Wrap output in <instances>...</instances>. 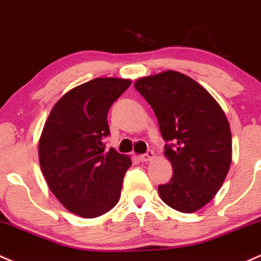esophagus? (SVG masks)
<instances>
[{"mask_svg": "<svg viewBox=\"0 0 261 261\" xmlns=\"http://www.w3.org/2000/svg\"><path fill=\"white\" fill-rule=\"evenodd\" d=\"M155 158V153H153V151H151V150H149L146 153H144V155H140V160L141 161H150L152 160V159Z\"/></svg>", "mask_w": 261, "mask_h": 261, "instance_id": "1", "label": "esophagus"}]
</instances>
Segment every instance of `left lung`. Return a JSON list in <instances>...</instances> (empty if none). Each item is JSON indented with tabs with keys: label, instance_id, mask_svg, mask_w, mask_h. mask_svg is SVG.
<instances>
[{
	"label": "left lung",
	"instance_id": "1",
	"mask_svg": "<svg viewBox=\"0 0 261 261\" xmlns=\"http://www.w3.org/2000/svg\"><path fill=\"white\" fill-rule=\"evenodd\" d=\"M135 89L150 103L165 140L172 177L159 185L163 201L194 213L216 195L231 164V131L220 105L201 85L176 71L140 79Z\"/></svg>",
	"mask_w": 261,
	"mask_h": 261
}]
</instances>
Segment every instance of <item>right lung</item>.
I'll return each mask as SVG.
<instances>
[{
	"label": "right lung",
	"instance_id": "right-lung-1",
	"mask_svg": "<svg viewBox=\"0 0 261 261\" xmlns=\"http://www.w3.org/2000/svg\"><path fill=\"white\" fill-rule=\"evenodd\" d=\"M130 80L105 77L62 96L43 126L38 142L40 166L50 190L71 213L97 218L117 204L128 156L106 150L108 114Z\"/></svg>",
	"mask_w": 261,
	"mask_h": 261
}]
</instances>
